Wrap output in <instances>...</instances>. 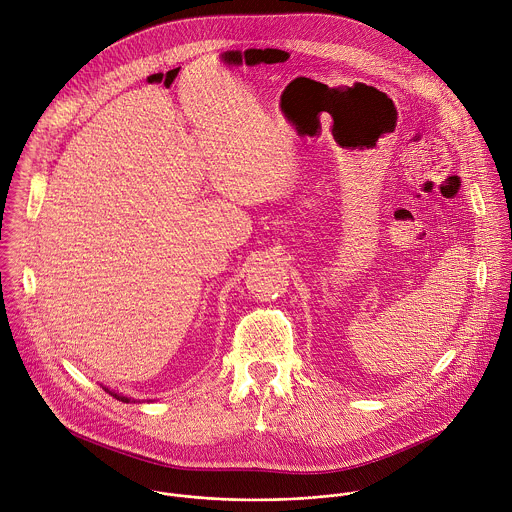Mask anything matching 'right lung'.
<instances>
[{
    "label": "right lung",
    "mask_w": 512,
    "mask_h": 512,
    "mask_svg": "<svg viewBox=\"0 0 512 512\" xmlns=\"http://www.w3.org/2000/svg\"><path fill=\"white\" fill-rule=\"evenodd\" d=\"M102 388H104L110 396H114L116 400H120V402H126V404H128V402H136L134 398H128V396H124V394H118V392H114V390H110V388H106V386H102ZM138 402H140V400H138Z\"/></svg>",
    "instance_id": "obj_1"
}]
</instances>
